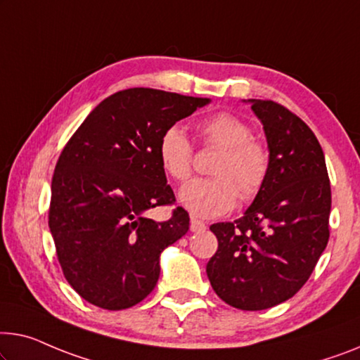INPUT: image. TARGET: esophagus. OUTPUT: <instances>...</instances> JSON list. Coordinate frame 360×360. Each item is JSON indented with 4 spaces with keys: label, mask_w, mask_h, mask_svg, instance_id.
Returning <instances> with one entry per match:
<instances>
[{
    "label": "esophagus",
    "mask_w": 360,
    "mask_h": 360,
    "mask_svg": "<svg viewBox=\"0 0 360 360\" xmlns=\"http://www.w3.org/2000/svg\"><path fill=\"white\" fill-rule=\"evenodd\" d=\"M189 228H191L192 233L203 231V229H205V223L200 221V219H197V218L192 217V218H191V226H189Z\"/></svg>",
    "instance_id": "obj_1"
}]
</instances>
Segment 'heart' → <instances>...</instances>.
I'll return each instance as SVG.
<instances>
[{
  "label": "heart",
  "mask_w": 360,
  "mask_h": 360,
  "mask_svg": "<svg viewBox=\"0 0 360 360\" xmlns=\"http://www.w3.org/2000/svg\"><path fill=\"white\" fill-rule=\"evenodd\" d=\"M197 131L207 146L221 148L212 173L182 186L179 202L197 218H217L231 212L239 194L252 198L264 187L270 171V153L252 129L231 112H214L198 121ZM160 165L171 179L182 182L192 173V146L179 126H169L158 139Z\"/></svg>",
  "instance_id": "b5f03b06"
}]
</instances>
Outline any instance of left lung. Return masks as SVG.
<instances>
[{
	"label": "left lung",
	"mask_w": 360,
	"mask_h": 360,
	"mask_svg": "<svg viewBox=\"0 0 360 360\" xmlns=\"http://www.w3.org/2000/svg\"><path fill=\"white\" fill-rule=\"evenodd\" d=\"M264 124L270 171L244 217L210 226L218 250L207 275L219 299L240 310L270 309L312 275L330 238L331 189L315 134L271 100H249Z\"/></svg>",
	"instance_id": "left-lung-1"
}]
</instances>
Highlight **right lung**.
<instances>
[{"instance_id":"add662e5","label":"right lung","mask_w":360,"mask_h":360,"mask_svg":"<svg viewBox=\"0 0 360 360\" xmlns=\"http://www.w3.org/2000/svg\"><path fill=\"white\" fill-rule=\"evenodd\" d=\"M208 103L157 89L121 90L95 106L63 148L48 224L64 278L87 302L129 309L157 286L160 254L189 229L182 207L162 223L146 217L176 202L158 139Z\"/></svg>"}]
</instances>
